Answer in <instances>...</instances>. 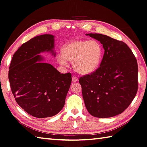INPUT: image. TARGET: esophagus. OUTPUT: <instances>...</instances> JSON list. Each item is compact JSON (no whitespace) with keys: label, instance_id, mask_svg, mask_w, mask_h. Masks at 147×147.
Segmentation results:
<instances>
[{"label":"esophagus","instance_id":"esophagus-1","mask_svg":"<svg viewBox=\"0 0 147 147\" xmlns=\"http://www.w3.org/2000/svg\"><path fill=\"white\" fill-rule=\"evenodd\" d=\"M78 80H79V79H78V77H77L76 76H74L72 77V82H77Z\"/></svg>","mask_w":147,"mask_h":147}]
</instances>
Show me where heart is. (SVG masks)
<instances>
[{
    "label": "heart",
    "instance_id": "1",
    "mask_svg": "<svg viewBox=\"0 0 147 147\" xmlns=\"http://www.w3.org/2000/svg\"><path fill=\"white\" fill-rule=\"evenodd\" d=\"M102 58V47L98 41L74 40L65 45L62 54L57 59L61 65L67 66V61H73V67L78 73L88 74L97 69Z\"/></svg>",
    "mask_w": 147,
    "mask_h": 147
}]
</instances>
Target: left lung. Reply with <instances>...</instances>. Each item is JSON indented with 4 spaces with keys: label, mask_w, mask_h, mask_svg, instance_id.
Here are the masks:
<instances>
[{
    "label": "left lung",
    "mask_w": 147,
    "mask_h": 147,
    "mask_svg": "<svg viewBox=\"0 0 147 147\" xmlns=\"http://www.w3.org/2000/svg\"><path fill=\"white\" fill-rule=\"evenodd\" d=\"M105 49L100 67L79 78L82 96L89 113L108 118L123 112L138 91V63L127 45L100 34H89Z\"/></svg>",
    "instance_id": "left-lung-1"
}]
</instances>
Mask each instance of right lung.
Segmentation results:
<instances>
[{"instance_id": "1", "label": "right lung", "mask_w": 147, "mask_h": 147, "mask_svg": "<svg viewBox=\"0 0 147 147\" xmlns=\"http://www.w3.org/2000/svg\"><path fill=\"white\" fill-rule=\"evenodd\" d=\"M53 47V35L37 36L20 47L9 66V80L15 100L37 118L49 117L61 111L71 82V73L61 74L42 61L38 54H54Z\"/></svg>"}]
</instances>
